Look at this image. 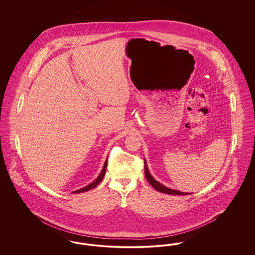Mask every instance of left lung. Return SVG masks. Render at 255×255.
<instances>
[{
    "label": "left lung",
    "instance_id": "left-lung-1",
    "mask_svg": "<svg viewBox=\"0 0 255 255\" xmlns=\"http://www.w3.org/2000/svg\"><path fill=\"white\" fill-rule=\"evenodd\" d=\"M144 171H145V177L148 182H149L156 190H158L159 192L170 195H188V193H184V192H181V191H178V190L170 189L168 187H165V186H163L162 184H160L159 182H157V181L151 176V174L149 173V170H148L147 165H146L145 160H144Z\"/></svg>",
    "mask_w": 255,
    "mask_h": 255
}]
</instances>
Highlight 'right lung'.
Wrapping results in <instances>:
<instances>
[{
	"mask_svg": "<svg viewBox=\"0 0 255 255\" xmlns=\"http://www.w3.org/2000/svg\"><path fill=\"white\" fill-rule=\"evenodd\" d=\"M107 162H108V158H107L106 161H105V163H104L103 169L101 171V173L99 174V176H98L97 179H96V181H94L92 183H90L89 185H87V186L83 187V188H81V189H78V190H76V191H73V193H81V192H85V191L91 190V189H93V188L97 187V185L99 184V182L102 181V179H103V178H104V176H105L106 168H107Z\"/></svg>",
	"mask_w": 255,
	"mask_h": 255,
	"instance_id": "add662e5",
	"label": "right lung"
}]
</instances>
